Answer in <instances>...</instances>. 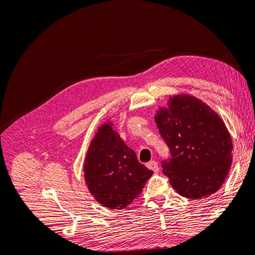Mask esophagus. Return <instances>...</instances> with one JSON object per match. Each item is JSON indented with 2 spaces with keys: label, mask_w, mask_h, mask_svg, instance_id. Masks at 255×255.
Instances as JSON below:
<instances>
[{
  "label": "esophagus",
  "mask_w": 255,
  "mask_h": 255,
  "mask_svg": "<svg viewBox=\"0 0 255 255\" xmlns=\"http://www.w3.org/2000/svg\"><path fill=\"white\" fill-rule=\"evenodd\" d=\"M146 167H148L149 169H151V170H153L154 172H158V170H159L158 164H157V161H155V160L149 161V163L146 164Z\"/></svg>",
  "instance_id": "34e87169"
}]
</instances>
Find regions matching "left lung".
<instances>
[{"instance_id":"left-lung-1","label":"left lung","mask_w":255,"mask_h":255,"mask_svg":"<svg viewBox=\"0 0 255 255\" xmlns=\"http://www.w3.org/2000/svg\"><path fill=\"white\" fill-rule=\"evenodd\" d=\"M154 120L171 153L161 166L172 188L194 200L215 194L233 158L232 139L219 115L200 99L181 94L169 97Z\"/></svg>"}]
</instances>
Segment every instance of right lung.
<instances>
[{
	"label": "right lung",
	"mask_w": 255,
	"mask_h": 255,
	"mask_svg": "<svg viewBox=\"0 0 255 255\" xmlns=\"http://www.w3.org/2000/svg\"><path fill=\"white\" fill-rule=\"evenodd\" d=\"M152 174L113 129V122L99 127L85 157L84 177L100 204L112 210L126 208L140 195Z\"/></svg>",
	"instance_id": "add662e5"
}]
</instances>
